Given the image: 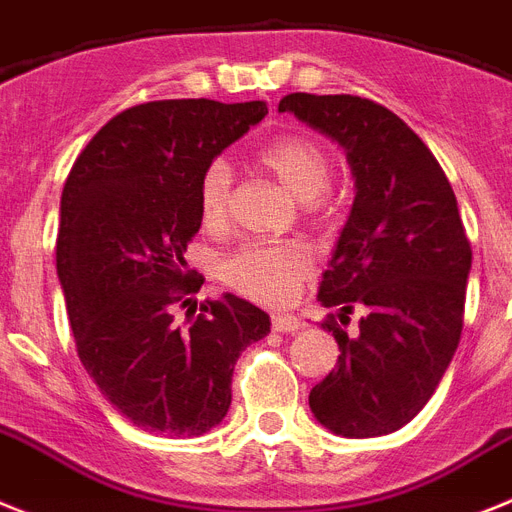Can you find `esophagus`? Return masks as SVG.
I'll return each instance as SVG.
<instances>
[{
    "label": "esophagus",
    "instance_id": "esophagus-1",
    "mask_svg": "<svg viewBox=\"0 0 512 512\" xmlns=\"http://www.w3.org/2000/svg\"><path fill=\"white\" fill-rule=\"evenodd\" d=\"M272 329L279 331V334H295L298 329H303V321H300L298 316H290V313H285V316H272Z\"/></svg>",
    "mask_w": 512,
    "mask_h": 512
}]
</instances>
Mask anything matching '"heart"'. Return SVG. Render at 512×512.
I'll use <instances>...</instances> for the list:
<instances>
[{"instance_id":"1","label":"heart","mask_w":512,"mask_h":512,"mask_svg":"<svg viewBox=\"0 0 512 512\" xmlns=\"http://www.w3.org/2000/svg\"><path fill=\"white\" fill-rule=\"evenodd\" d=\"M261 168L285 183V189L298 196L310 212H326L329 199L323 191L329 189L331 165L329 155L318 142L303 134H285L264 144L256 155ZM230 189H233V168L227 160L217 157L199 178V214L207 230H220L227 222L230 209ZM313 272V253L303 243H264L251 240L230 251L220 264V277L227 287L259 303H287L295 295L308 274Z\"/></svg>"}]
</instances>
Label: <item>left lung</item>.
I'll return each mask as SVG.
<instances>
[{"instance_id":"obj_1","label":"left lung","mask_w":512,"mask_h":512,"mask_svg":"<svg viewBox=\"0 0 512 512\" xmlns=\"http://www.w3.org/2000/svg\"><path fill=\"white\" fill-rule=\"evenodd\" d=\"M279 111L339 142L355 178L318 300L342 321L365 316L357 336L323 321L342 355L310 412L342 438L388 435L430 401L464 329L471 243L456 194L427 144L375 100L292 93Z\"/></svg>"}]
</instances>
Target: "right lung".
Here are the masks:
<instances>
[{
	"instance_id": "right-lung-1",
	"label": "right lung",
	"mask_w": 512,
	"mask_h": 512,
	"mask_svg": "<svg viewBox=\"0 0 512 512\" xmlns=\"http://www.w3.org/2000/svg\"><path fill=\"white\" fill-rule=\"evenodd\" d=\"M264 116V100H152L113 116L69 170L56 272L77 355L142 430L199 438L220 425L240 352L269 334L264 310L230 292L173 316L204 282L183 259L202 227V170Z\"/></svg>"
}]
</instances>
